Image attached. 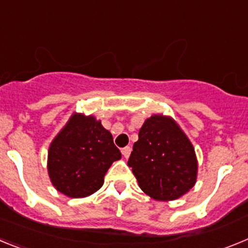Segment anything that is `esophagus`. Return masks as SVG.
I'll use <instances>...</instances> for the list:
<instances>
[{"label": "esophagus", "instance_id": "34e87169", "mask_svg": "<svg viewBox=\"0 0 248 248\" xmlns=\"http://www.w3.org/2000/svg\"><path fill=\"white\" fill-rule=\"evenodd\" d=\"M130 153H131L130 146H125V148L122 149V154H123V156L125 157V159H128V157L130 156Z\"/></svg>", "mask_w": 248, "mask_h": 248}]
</instances>
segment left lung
I'll return each instance as SVG.
<instances>
[{
    "mask_svg": "<svg viewBox=\"0 0 248 248\" xmlns=\"http://www.w3.org/2000/svg\"><path fill=\"white\" fill-rule=\"evenodd\" d=\"M128 165L139 187L157 201H172L192 189L198 159L187 135L171 117L154 114L144 122Z\"/></svg>",
    "mask_w": 248,
    "mask_h": 248,
    "instance_id": "8db88e82",
    "label": "left lung"
}]
</instances>
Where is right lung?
Wrapping results in <instances>:
<instances>
[{"instance_id": "1", "label": "right lung", "mask_w": 248, "mask_h": 248, "mask_svg": "<svg viewBox=\"0 0 248 248\" xmlns=\"http://www.w3.org/2000/svg\"><path fill=\"white\" fill-rule=\"evenodd\" d=\"M120 157L100 120L73 113L48 149V175L57 191L72 199L87 198L102 187L104 175Z\"/></svg>"}]
</instances>
